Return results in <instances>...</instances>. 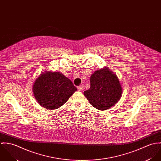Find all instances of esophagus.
<instances>
[{
    "instance_id": "1",
    "label": "esophagus",
    "mask_w": 161,
    "mask_h": 161,
    "mask_svg": "<svg viewBox=\"0 0 161 161\" xmlns=\"http://www.w3.org/2000/svg\"><path fill=\"white\" fill-rule=\"evenodd\" d=\"M78 89L80 91H82L84 90V86L83 85H80L79 87H78Z\"/></svg>"
}]
</instances>
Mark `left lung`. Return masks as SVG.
<instances>
[{
    "label": "left lung",
    "instance_id": "1",
    "mask_svg": "<svg viewBox=\"0 0 161 161\" xmlns=\"http://www.w3.org/2000/svg\"><path fill=\"white\" fill-rule=\"evenodd\" d=\"M91 87L84 92V96L95 108H110L120 99L122 87L115 73L107 66L96 70L91 76Z\"/></svg>",
    "mask_w": 161,
    "mask_h": 161
}]
</instances>
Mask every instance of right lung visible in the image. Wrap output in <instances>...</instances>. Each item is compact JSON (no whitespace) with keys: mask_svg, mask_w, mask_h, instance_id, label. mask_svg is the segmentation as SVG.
Returning a JSON list of instances; mask_svg holds the SVG:
<instances>
[{"mask_svg":"<svg viewBox=\"0 0 161 161\" xmlns=\"http://www.w3.org/2000/svg\"><path fill=\"white\" fill-rule=\"evenodd\" d=\"M76 91L71 80L61 72L48 70L40 74L33 85L38 103L51 110L63 105Z\"/></svg>","mask_w":161,"mask_h":161,"instance_id":"right-lung-1","label":"right lung"}]
</instances>
